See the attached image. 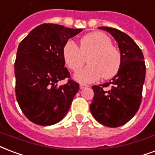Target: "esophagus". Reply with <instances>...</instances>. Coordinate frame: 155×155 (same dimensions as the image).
I'll return each instance as SVG.
<instances>
[{"instance_id":"1","label":"esophagus","mask_w":155,"mask_h":155,"mask_svg":"<svg viewBox=\"0 0 155 155\" xmlns=\"http://www.w3.org/2000/svg\"><path fill=\"white\" fill-rule=\"evenodd\" d=\"M88 87V84H80V88L82 89V88H87Z\"/></svg>"}]
</instances>
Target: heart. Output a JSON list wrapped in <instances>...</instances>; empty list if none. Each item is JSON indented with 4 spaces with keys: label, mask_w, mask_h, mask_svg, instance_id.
<instances>
[{
    "label": "heart",
    "mask_w": 155,
    "mask_h": 155,
    "mask_svg": "<svg viewBox=\"0 0 155 155\" xmlns=\"http://www.w3.org/2000/svg\"><path fill=\"white\" fill-rule=\"evenodd\" d=\"M80 47L71 40L65 44L62 55L65 63L77 71L85 64L88 58L89 65L75 74V79L83 83H92L102 76L110 79L116 75L121 66V54L112 45L108 35L95 31L83 36Z\"/></svg>",
    "instance_id": "obj_1"
}]
</instances>
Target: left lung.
Instances as JSON below:
<instances>
[{
  "label": "left lung",
  "mask_w": 155,
  "mask_h": 155,
  "mask_svg": "<svg viewBox=\"0 0 155 155\" xmlns=\"http://www.w3.org/2000/svg\"><path fill=\"white\" fill-rule=\"evenodd\" d=\"M118 42L121 66L111 80L93 86L94 96L89 108L101 124L117 127L125 124L136 114L142 98L146 63L140 49L126 33L115 28L99 27Z\"/></svg>",
  "instance_id": "left-lung-1"
}]
</instances>
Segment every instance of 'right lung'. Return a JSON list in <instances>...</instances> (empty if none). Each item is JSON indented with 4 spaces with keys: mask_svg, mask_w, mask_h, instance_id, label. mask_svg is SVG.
I'll use <instances>...</instances> for the list:
<instances>
[{
    "mask_svg": "<svg viewBox=\"0 0 155 155\" xmlns=\"http://www.w3.org/2000/svg\"><path fill=\"white\" fill-rule=\"evenodd\" d=\"M82 31L64 26L44 23L31 31L20 42L15 63L18 103L31 122L41 126L55 124L64 118L79 84L71 78L62 55L65 44Z\"/></svg>",
    "mask_w": 155,
    "mask_h": 155,
    "instance_id": "obj_1",
    "label": "right lung"
}]
</instances>
